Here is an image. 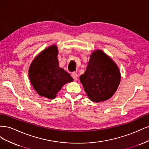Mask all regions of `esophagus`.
Returning <instances> with one entry per match:
<instances>
[{
    "mask_svg": "<svg viewBox=\"0 0 149 149\" xmlns=\"http://www.w3.org/2000/svg\"><path fill=\"white\" fill-rule=\"evenodd\" d=\"M71 76L73 77V78L74 79V81H76L78 79V74L75 72H73V73H72L71 74Z\"/></svg>",
    "mask_w": 149,
    "mask_h": 149,
    "instance_id": "obj_1",
    "label": "esophagus"
}]
</instances>
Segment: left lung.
<instances>
[{
    "label": "left lung",
    "instance_id": "left-lung-1",
    "mask_svg": "<svg viewBox=\"0 0 149 149\" xmlns=\"http://www.w3.org/2000/svg\"><path fill=\"white\" fill-rule=\"evenodd\" d=\"M119 67L101 49L92 52L84 73L79 77L91 101H105L114 95L120 81Z\"/></svg>",
    "mask_w": 149,
    "mask_h": 149
}]
</instances>
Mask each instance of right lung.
Wrapping results in <instances>:
<instances>
[{
    "instance_id": "obj_1",
    "label": "right lung",
    "mask_w": 149,
    "mask_h": 149,
    "mask_svg": "<svg viewBox=\"0 0 149 149\" xmlns=\"http://www.w3.org/2000/svg\"><path fill=\"white\" fill-rule=\"evenodd\" d=\"M56 45L49 46L31 61L29 76L33 88L40 96L53 100L63 86L73 81L71 75L59 66Z\"/></svg>"
}]
</instances>
